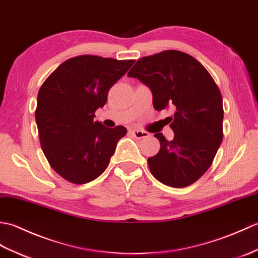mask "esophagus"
I'll return each mask as SVG.
<instances>
[{"label":"esophagus","mask_w":258,"mask_h":258,"mask_svg":"<svg viewBox=\"0 0 258 258\" xmlns=\"http://www.w3.org/2000/svg\"><path fill=\"white\" fill-rule=\"evenodd\" d=\"M131 134H133L137 139H145V138H148V137H149V134L147 133V131L140 130V129L131 130Z\"/></svg>","instance_id":"esophagus-1"}]
</instances>
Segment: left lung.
<instances>
[{"instance_id": "8db88e82", "label": "left lung", "mask_w": 258, "mask_h": 258, "mask_svg": "<svg viewBox=\"0 0 258 258\" xmlns=\"http://www.w3.org/2000/svg\"><path fill=\"white\" fill-rule=\"evenodd\" d=\"M128 76L150 88L154 109L174 110L169 117L173 140L154 135L160 151L148 158L151 173L172 187L192 184L211 167L223 139V99L214 79L201 62L179 50L142 57Z\"/></svg>"}]
</instances>
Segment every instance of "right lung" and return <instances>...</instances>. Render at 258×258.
<instances>
[{"label": "right lung", "mask_w": 258, "mask_h": 258, "mask_svg": "<svg viewBox=\"0 0 258 258\" xmlns=\"http://www.w3.org/2000/svg\"><path fill=\"white\" fill-rule=\"evenodd\" d=\"M134 62L77 56L62 62L42 85L35 111L39 141L50 167L65 180L84 184L109 164L127 129L94 121L95 111L105 106L108 91Z\"/></svg>", "instance_id": "right-lung-1"}]
</instances>
